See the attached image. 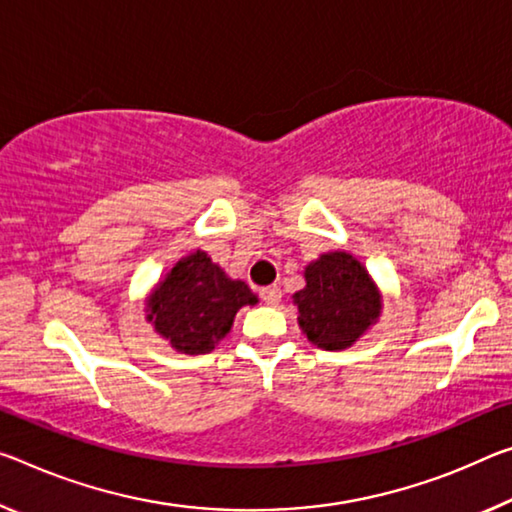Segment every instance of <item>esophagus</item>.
I'll return each instance as SVG.
<instances>
[{
    "label": "esophagus",
    "instance_id": "esophagus-1",
    "mask_svg": "<svg viewBox=\"0 0 512 512\" xmlns=\"http://www.w3.org/2000/svg\"><path fill=\"white\" fill-rule=\"evenodd\" d=\"M282 298V291L278 285H271V287H264L262 289V300L266 305H278Z\"/></svg>",
    "mask_w": 512,
    "mask_h": 512
}]
</instances>
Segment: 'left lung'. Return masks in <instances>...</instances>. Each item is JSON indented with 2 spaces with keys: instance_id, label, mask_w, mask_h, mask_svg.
Returning <instances> with one entry per match:
<instances>
[{
  "instance_id": "obj_1",
  "label": "left lung",
  "mask_w": 512,
  "mask_h": 512,
  "mask_svg": "<svg viewBox=\"0 0 512 512\" xmlns=\"http://www.w3.org/2000/svg\"><path fill=\"white\" fill-rule=\"evenodd\" d=\"M305 287L296 291L298 328L323 351H346L378 323L383 294L358 257L330 250L305 266Z\"/></svg>"
}]
</instances>
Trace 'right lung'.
<instances>
[{
    "label": "right lung",
    "mask_w": 512,
    "mask_h": 512,
    "mask_svg": "<svg viewBox=\"0 0 512 512\" xmlns=\"http://www.w3.org/2000/svg\"><path fill=\"white\" fill-rule=\"evenodd\" d=\"M246 305H257V294L198 248L145 296V321L177 353L202 355L214 351Z\"/></svg>",
    "instance_id": "obj_1"
}]
</instances>
